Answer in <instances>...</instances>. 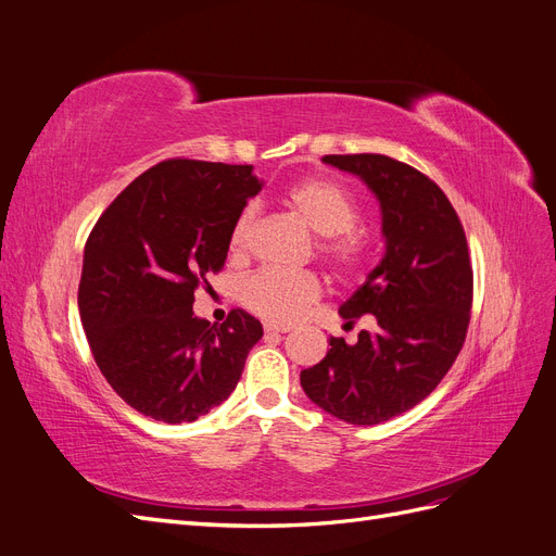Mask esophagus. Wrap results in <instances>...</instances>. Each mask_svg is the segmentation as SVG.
Listing matches in <instances>:
<instances>
[{
	"mask_svg": "<svg viewBox=\"0 0 556 556\" xmlns=\"http://www.w3.org/2000/svg\"><path fill=\"white\" fill-rule=\"evenodd\" d=\"M264 331L268 336H278V333H288L290 329L288 327H276V325H264Z\"/></svg>",
	"mask_w": 556,
	"mask_h": 556,
	"instance_id": "esophagus-1",
	"label": "esophagus"
}]
</instances>
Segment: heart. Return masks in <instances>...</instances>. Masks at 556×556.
<instances>
[{
    "instance_id": "b5f03b06",
    "label": "heart",
    "mask_w": 556,
    "mask_h": 556,
    "mask_svg": "<svg viewBox=\"0 0 556 556\" xmlns=\"http://www.w3.org/2000/svg\"><path fill=\"white\" fill-rule=\"evenodd\" d=\"M288 204L317 237L323 257L343 276L357 274L368 255V237L355 227L359 206L355 197L339 182L327 178H306L285 192ZM257 211L245 206L229 233V250L233 257L245 255L255 229ZM323 292L319 278L308 271H257L241 282V304L268 323L288 325L304 313Z\"/></svg>"
}]
</instances>
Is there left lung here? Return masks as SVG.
I'll return each mask as SVG.
<instances>
[{
	"instance_id": "obj_1",
	"label": "left lung",
	"mask_w": 556,
	"mask_h": 556,
	"mask_svg": "<svg viewBox=\"0 0 556 556\" xmlns=\"http://www.w3.org/2000/svg\"><path fill=\"white\" fill-rule=\"evenodd\" d=\"M357 176L380 204L384 255L339 308L352 323L371 313L357 343L329 339L327 357L301 371L306 396L350 425L371 427L427 399L466 339L473 268L466 233L445 192L387 155H325Z\"/></svg>"
}]
</instances>
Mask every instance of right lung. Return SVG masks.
<instances>
[{"label": "right lung", "mask_w": 556, "mask_h": 556, "mask_svg": "<svg viewBox=\"0 0 556 556\" xmlns=\"http://www.w3.org/2000/svg\"><path fill=\"white\" fill-rule=\"evenodd\" d=\"M260 190L250 164L166 160L131 180L90 231L83 329L115 394L146 417L194 422L237 390L260 319L237 308L217 327L192 304Z\"/></svg>", "instance_id": "add662e5"}]
</instances>
